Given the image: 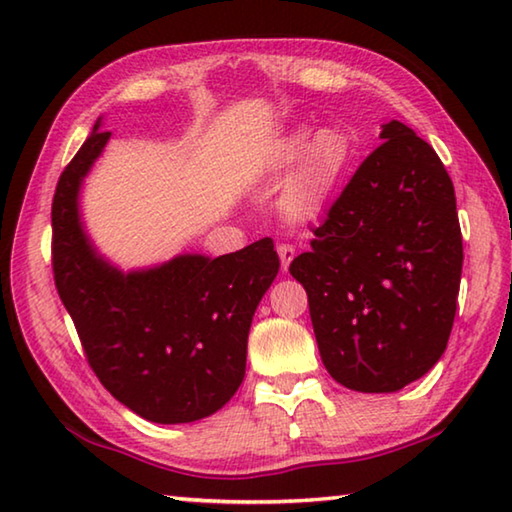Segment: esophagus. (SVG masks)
<instances>
[{"instance_id":"34e87169","label":"esophagus","mask_w":512,"mask_h":512,"mask_svg":"<svg viewBox=\"0 0 512 512\" xmlns=\"http://www.w3.org/2000/svg\"><path fill=\"white\" fill-rule=\"evenodd\" d=\"M277 255H280V264H282V271L287 273L289 266L293 262V257H296V248L289 246V244H282L277 246Z\"/></svg>"}]
</instances>
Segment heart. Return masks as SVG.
<instances>
[{"instance_id": "heart-1", "label": "heart", "mask_w": 512, "mask_h": 512, "mask_svg": "<svg viewBox=\"0 0 512 512\" xmlns=\"http://www.w3.org/2000/svg\"><path fill=\"white\" fill-rule=\"evenodd\" d=\"M352 155L350 137L334 126H323L314 133L298 128L282 137L273 153L271 171L280 176L296 167L284 196L293 219L311 221L327 210L350 169Z\"/></svg>"}]
</instances>
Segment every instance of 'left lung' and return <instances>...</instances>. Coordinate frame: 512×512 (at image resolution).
Segmentation results:
<instances>
[{"instance_id":"obj_1","label":"left lung","mask_w":512,"mask_h":512,"mask_svg":"<svg viewBox=\"0 0 512 512\" xmlns=\"http://www.w3.org/2000/svg\"><path fill=\"white\" fill-rule=\"evenodd\" d=\"M379 137L289 266L327 372L359 393H395L436 366L463 268L454 185L436 151L397 119Z\"/></svg>"}]
</instances>
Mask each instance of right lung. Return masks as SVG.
Listing matches in <instances>:
<instances>
[{
	"instance_id": "right-lung-1",
	"label": "right lung",
	"mask_w": 512,
	"mask_h": 512,
	"mask_svg": "<svg viewBox=\"0 0 512 512\" xmlns=\"http://www.w3.org/2000/svg\"><path fill=\"white\" fill-rule=\"evenodd\" d=\"M92 135L58 180L54 277L85 357L110 395L158 424L203 420L230 402L246 375L248 332L280 259L271 239L237 253H183L124 271L85 230L81 189L112 133Z\"/></svg>"
}]
</instances>
